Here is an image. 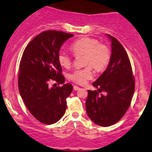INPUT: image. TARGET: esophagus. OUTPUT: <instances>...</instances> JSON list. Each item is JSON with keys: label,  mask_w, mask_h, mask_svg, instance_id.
<instances>
[{"label": "esophagus", "mask_w": 152, "mask_h": 152, "mask_svg": "<svg viewBox=\"0 0 152 152\" xmlns=\"http://www.w3.org/2000/svg\"><path fill=\"white\" fill-rule=\"evenodd\" d=\"M74 90H80V88L77 86H74Z\"/></svg>", "instance_id": "1"}]
</instances>
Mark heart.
Listing matches in <instances>:
<instances>
[{"label":"heart","mask_w":152,"mask_h":152,"mask_svg":"<svg viewBox=\"0 0 152 152\" xmlns=\"http://www.w3.org/2000/svg\"><path fill=\"white\" fill-rule=\"evenodd\" d=\"M71 50L75 56L84 55L83 64L88 65L83 69L74 71L70 75V79L79 85H84L93 76V67L97 72L104 70L111 59L110 50L98 40L90 37H83L71 45ZM58 62L61 66L69 68L72 64L70 55L64 52L58 54Z\"/></svg>","instance_id":"1"}]
</instances>
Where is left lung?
<instances>
[{
    "instance_id": "8db88e82",
    "label": "left lung",
    "mask_w": 152,
    "mask_h": 152,
    "mask_svg": "<svg viewBox=\"0 0 152 152\" xmlns=\"http://www.w3.org/2000/svg\"><path fill=\"white\" fill-rule=\"evenodd\" d=\"M111 41V55L107 69L93 83L97 90H88L86 102L88 116L100 126L116 124L124 116L135 91V78L126 50L116 38L107 34Z\"/></svg>"
}]
</instances>
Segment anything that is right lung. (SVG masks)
Masks as SVG:
<instances>
[{
    "instance_id": "right-lung-1",
    "label": "right lung",
    "mask_w": 152,
    "mask_h": 152,
    "mask_svg": "<svg viewBox=\"0 0 152 152\" xmlns=\"http://www.w3.org/2000/svg\"><path fill=\"white\" fill-rule=\"evenodd\" d=\"M73 34L59 31H46L28 44L20 64L18 88L30 113L40 122L50 125L58 121L66 109V98L73 86L69 83L50 88L55 80L63 84L65 78L58 62L61 46Z\"/></svg>"
}]
</instances>
